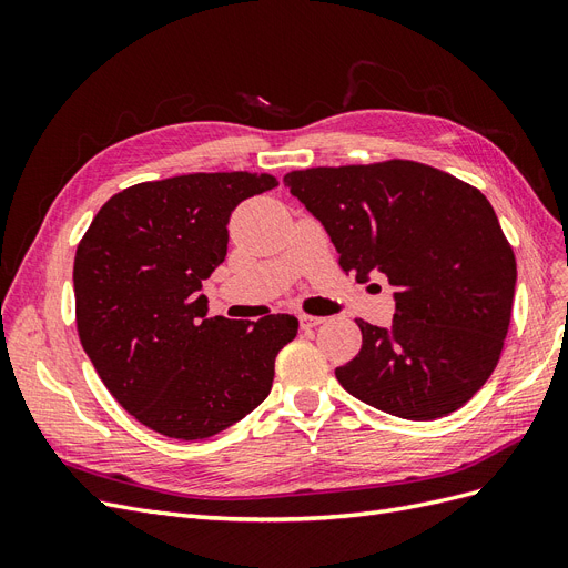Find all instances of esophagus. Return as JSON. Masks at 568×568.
<instances>
[{
    "label": "esophagus",
    "instance_id": "obj_1",
    "mask_svg": "<svg viewBox=\"0 0 568 568\" xmlns=\"http://www.w3.org/2000/svg\"><path fill=\"white\" fill-rule=\"evenodd\" d=\"M324 317H313V315H301V326L303 329H313V326H320Z\"/></svg>",
    "mask_w": 568,
    "mask_h": 568
}]
</instances>
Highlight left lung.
Segmentation results:
<instances>
[{
  "instance_id": "left-lung-1",
  "label": "left lung",
  "mask_w": 568,
  "mask_h": 568,
  "mask_svg": "<svg viewBox=\"0 0 568 568\" xmlns=\"http://www.w3.org/2000/svg\"><path fill=\"white\" fill-rule=\"evenodd\" d=\"M357 282L393 286L390 326L357 320L363 348L336 379L393 417L450 415L488 382L509 329L517 261L488 199L415 161L284 175Z\"/></svg>"
}]
</instances>
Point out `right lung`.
I'll return each mask as SVG.
<instances>
[{"instance_id":"obj_1","label":"right lung","mask_w":568,"mask_h":568,"mask_svg":"<svg viewBox=\"0 0 568 568\" xmlns=\"http://www.w3.org/2000/svg\"><path fill=\"white\" fill-rule=\"evenodd\" d=\"M265 173H194L111 196L75 253L82 348L130 415L168 438L201 440L244 419L272 388L294 315L209 317L203 280L227 255V222Z\"/></svg>"}]
</instances>
